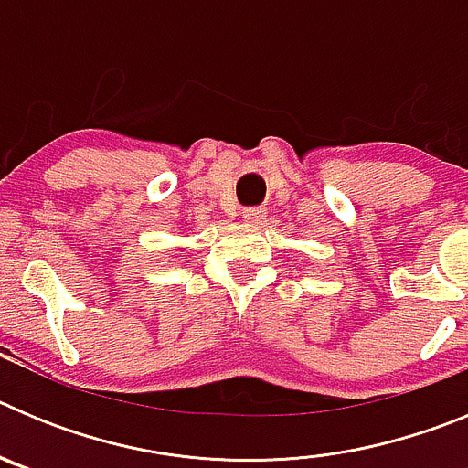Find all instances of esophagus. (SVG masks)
Instances as JSON below:
<instances>
[{
  "mask_svg": "<svg viewBox=\"0 0 468 468\" xmlns=\"http://www.w3.org/2000/svg\"><path fill=\"white\" fill-rule=\"evenodd\" d=\"M243 220L253 222V225H262L267 220V213H264V208H246L243 210Z\"/></svg>",
  "mask_w": 468,
  "mask_h": 468,
  "instance_id": "34e87169",
  "label": "esophagus"
}]
</instances>
